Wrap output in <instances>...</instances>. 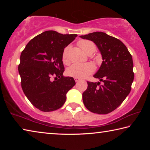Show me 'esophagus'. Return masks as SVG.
Instances as JSON below:
<instances>
[{"mask_svg":"<svg viewBox=\"0 0 150 150\" xmlns=\"http://www.w3.org/2000/svg\"><path fill=\"white\" fill-rule=\"evenodd\" d=\"M81 79H78V78H75V82H78V81H79Z\"/></svg>","mask_w":150,"mask_h":150,"instance_id":"1","label":"esophagus"}]
</instances>
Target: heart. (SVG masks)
<instances>
[{
	"mask_svg": "<svg viewBox=\"0 0 150 150\" xmlns=\"http://www.w3.org/2000/svg\"><path fill=\"white\" fill-rule=\"evenodd\" d=\"M78 45L83 50V52L88 55L93 54L96 50L95 44L93 42L90 41V40H81L78 42ZM69 46L66 47L63 50L62 55L63 62L66 64L69 63V57H68V53H69ZM95 66L91 63H83V64L75 63V64L72 65L71 67L68 68L67 73L70 77L83 79L92 74L95 71Z\"/></svg>",
	"mask_w": 150,
	"mask_h": 150,
	"instance_id": "b5f03b06",
	"label": "heart"
}]
</instances>
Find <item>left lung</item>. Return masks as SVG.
I'll use <instances>...</instances> for the list:
<instances>
[{
	"label": "left lung",
	"instance_id": "obj_1",
	"mask_svg": "<svg viewBox=\"0 0 150 150\" xmlns=\"http://www.w3.org/2000/svg\"><path fill=\"white\" fill-rule=\"evenodd\" d=\"M80 37L95 43L103 59L99 70L93 76L103 84L87 81L88 87L83 93V103L93 113H110L130 92L134 77L132 57L120 40L106 33L96 32Z\"/></svg>",
	"mask_w": 150,
	"mask_h": 150
}]
</instances>
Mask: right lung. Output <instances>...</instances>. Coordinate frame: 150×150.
I'll use <instances>...</instances> for the list:
<instances>
[{
    "label": "right lung",
    "mask_w": 150,
    "mask_h": 150,
    "mask_svg": "<svg viewBox=\"0 0 150 150\" xmlns=\"http://www.w3.org/2000/svg\"><path fill=\"white\" fill-rule=\"evenodd\" d=\"M77 36L45 31L30 40L22 52L18 65L21 87L28 99L40 110L60 108L66 94L75 85L73 77L63 76L62 55L64 48Z\"/></svg>",
    "instance_id": "obj_1"
}]
</instances>
